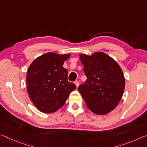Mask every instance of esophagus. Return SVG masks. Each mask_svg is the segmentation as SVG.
Returning <instances> with one entry per match:
<instances>
[{
    "instance_id": "obj_1",
    "label": "esophagus",
    "mask_w": 147,
    "mask_h": 147,
    "mask_svg": "<svg viewBox=\"0 0 147 147\" xmlns=\"http://www.w3.org/2000/svg\"><path fill=\"white\" fill-rule=\"evenodd\" d=\"M74 84H76V88H78V86H79V84H80V82H79V81H78V80H76L75 82H74Z\"/></svg>"
}]
</instances>
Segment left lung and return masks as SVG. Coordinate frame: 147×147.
Segmentation results:
<instances>
[{
	"mask_svg": "<svg viewBox=\"0 0 147 147\" xmlns=\"http://www.w3.org/2000/svg\"><path fill=\"white\" fill-rule=\"evenodd\" d=\"M87 76L84 83L78 86L88 108L98 115H107L119 103L125 88L122 69L113 58L103 52L92 55L81 54Z\"/></svg>",
	"mask_w": 147,
	"mask_h": 147,
	"instance_id": "1",
	"label": "left lung"
}]
</instances>
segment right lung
<instances>
[{
  "mask_svg": "<svg viewBox=\"0 0 147 147\" xmlns=\"http://www.w3.org/2000/svg\"><path fill=\"white\" fill-rule=\"evenodd\" d=\"M70 55L46 53L34 59L28 69V94L37 109L42 113H52L59 109L76 88L67 80L68 71L63 67Z\"/></svg>",
  "mask_w": 147,
  "mask_h": 147,
  "instance_id": "right-lung-1",
  "label": "right lung"
}]
</instances>
